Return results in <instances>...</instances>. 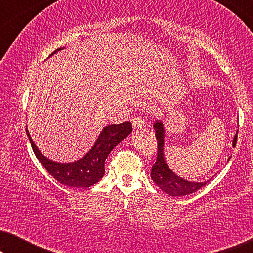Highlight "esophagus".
Masks as SVG:
<instances>
[{
  "label": "esophagus",
  "mask_w": 253,
  "mask_h": 253,
  "mask_svg": "<svg viewBox=\"0 0 253 253\" xmlns=\"http://www.w3.org/2000/svg\"><path fill=\"white\" fill-rule=\"evenodd\" d=\"M132 123H133V127L136 130L143 129V127H145V126H146V122H145V120L141 119V117H134L132 120Z\"/></svg>",
  "instance_id": "1"
}]
</instances>
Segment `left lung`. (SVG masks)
I'll return each mask as SVG.
<instances>
[{
  "label": "left lung",
  "mask_w": 253,
  "mask_h": 253,
  "mask_svg": "<svg viewBox=\"0 0 253 253\" xmlns=\"http://www.w3.org/2000/svg\"><path fill=\"white\" fill-rule=\"evenodd\" d=\"M155 130V137L158 140V157L157 161L152 167L151 177L153 182L160 188L162 191H165L167 195L172 197H182L186 195H191L197 190L202 189L204 185H206L209 181L197 182V181H189L181 177L172 171L166 161L165 158V138H166V129L164 123L160 120L155 121L153 124ZM237 132L234 136L233 139V147H235L237 140ZM230 159V157H229ZM228 159V160H229Z\"/></svg>",
  "instance_id": "obj_1"
}]
</instances>
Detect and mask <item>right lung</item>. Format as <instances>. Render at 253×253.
<instances>
[{
  "label": "right lung",
  "instance_id": "add662e5",
  "mask_svg": "<svg viewBox=\"0 0 253 253\" xmlns=\"http://www.w3.org/2000/svg\"><path fill=\"white\" fill-rule=\"evenodd\" d=\"M62 49L64 48H58L53 54H50L49 57ZM131 132H132V126L130 122L109 124L103 127L91 150L81 159L71 162H57L48 159L41 153V151L31 138L26 126V134L29 137L34 154L41 162V165L46 168V170L61 184L83 189L96 184L103 177L107 157L114 150V147H116L121 141L126 139Z\"/></svg>",
  "mask_w": 253,
  "mask_h": 253
}]
</instances>
